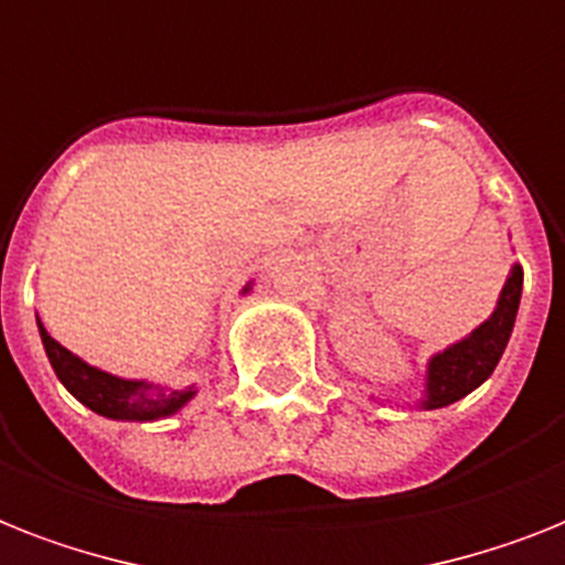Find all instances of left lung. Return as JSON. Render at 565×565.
Returning a JSON list of instances; mask_svg holds the SVG:
<instances>
[{
	"label": "left lung",
	"mask_w": 565,
	"mask_h": 565,
	"mask_svg": "<svg viewBox=\"0 0 565 565\" xmlns=\"http://www.w3.org/2000/svg\"><path fill=\"white\" fill-rule=\"evenodd\" d=\"M522 298V267L513 264L499 292L493 313L473 328L467 337L429 356L424 371V392L415 401L417 409H444L461 401L484 383L505 354L516 310Z\"/></svg>",
	"instance_id": "obj_1"
}]
</instances>
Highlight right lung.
Returning a JSON list of instances; mask_svg holds the SVG:
<instances>
[{"label": "right lung", "instance_id": "add662e5", "mask_svg": "<svg viewBox=\"0 0 565 565\" xmlns=\"http://www.w3.org/2000/svg\"><path fill=\"white\" fill-rule=\"evenodd\" d=\"M252 287H255V281L246 284L241 296H249ZM36 328H40L45 356L52 362L60 383L95 415L109 417V420L145 424V420H162V417L177 415L179 409H185L188 403L196 397V386L173 388L168 383H150V380L109 374V371L89 365L86 360L72 354L68 348L60 345L57 339H52V333L45 330V324L40 322V316H36Z\"/></svg>", "mask_w": 565, "mask_h": 565}]
</instances>
